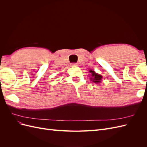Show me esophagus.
Masks as SVG:
<instances>
[{"instance_id":"34e87169","label":"esophagus","mask_w":147,"mask_h":147,"mask_svg":"<svg viewBox=\"0 0 147 147\" xmlns=\"http://www.w3.org/2000/svg\"><path fill=\"white\" fill-rule=\"evenodd\" d=\"M71 65H72V66H77V64H76V63H72V64H71Z\"/></svg>"}]
</instances>
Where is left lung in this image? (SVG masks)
<instances>
[{
    "mask_svg": "<svg viewBox=\"0 0 147 147\" xmlns=\"http://www.w3.org/2000/svg\"><path fill=\"white\" fill-rule=\"evenodd\" d=\"M90 72L91 74V77L90 78V80L96 84H99L102 82V76L101 75L96 73L95 71L90 70Z\"/></svg>",
    "mask_w": 147,
    "mask_h": 147,
    "instance_id": "obj_1",
    "label": "left lung"
}]
</instances>
